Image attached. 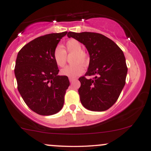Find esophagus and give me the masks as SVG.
Masks as SVG:
<instances>
[{
	"label": "esophagus",
	"instance_id": "obj_1",
	"mask_svg": "<svg viewBox=\"0 0 151 151\" xmlns=\"http://www.w3.org/2000/svg\"><path fill=\"white\" fill-rule=\"evenodd\" d=\"M75 79H76L75 78H72V77H70V78H69V80H70V82H72V81L75 80Z\"/></svg>",
	"mask_w": 151,
	"mask_h": 151
}]
</instances>
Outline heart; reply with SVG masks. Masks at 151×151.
I'll return each mask as SVG.
<instances>
[{"label":"heart","mask_w":151,"mask_h":151,"mask_svg":"<svg viewBox=\"0 0 151 151\" xmlns=\"http://www.w3.org/2000/svg\"><path fill=\"white\" fill-rule=\"evenodd\" d=\"M67 55H72L71 62L72 65L65 67L60 71V74L68 77H76L81 75L84 72L83 65H87L89 62L87 55L82 51V46L77 40L71 39L65 43V50L60 47H57L53 51V59L56 65L60 67L65 65L67 62Z\"/></svg>","instance_id":"heart-1"}]
</instances>
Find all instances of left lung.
Listing matches in <instances>:
<instances>
[{"instance_id":"left-lung-1","label":"left lung","mask_w":151,"mask_h":151,"mask_svg":"<svg viewBox=\"0 0 151 151\" xmlns=\"http://www.w3.org/2000/svg\"><path fill=\"white\" fill-rule=\"evenodd\" d=\"M67 36L86 47L90 60L84 76H95L93 79H79L81 104L93 111L107 110L117 101L126 84L128 68L124 52L114 41L101 34L69 32Z\"/></svg>"}]
</instances>
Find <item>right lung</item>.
Listing matches in <instances>:
<instances>
[{
    "instance_id": "add662e5",
    "label": "right lung",
    "mask_w": 151,
    "mask_h": 151,
    "mask_svg": "<svg viewBox=\"0 0 151 151\" xmlns=\"http://www.w3.org/2000/svg\"><path fill=\"white\" fill-rule=\"evenodd\" d=\"M67 32L40 36L19 51L15 67L18 89L27 106L40 115L61 110L70 81L58 75L53 51Z\"/></svg>"
}]
</instances>
